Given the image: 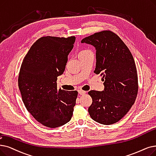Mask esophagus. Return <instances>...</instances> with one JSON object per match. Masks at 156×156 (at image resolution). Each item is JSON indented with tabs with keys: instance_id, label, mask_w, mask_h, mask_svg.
<instances>
[{
	"instance_id": "esophagus-1",
	"label": "esophagus",
	"mask_w": 156,
	"mask_h": 156,
	"mask_svg": "<svg viewBox=\"0 0 156 156\" xmlns=\"http://www.w3.org/2000/svg\"><path fill=\"white\" fill-rule=\"evenodd\" d=\"M78 93L80 94V95H83L86 93L85 91L84 90H78Z\"/></svg>"
}]
</instances>
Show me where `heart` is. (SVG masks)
Wrapping results in <instances>:
<instances>
[{
  "instance_id": "b5f03b06",
  "label": "heart",
  "mask_w": 156,
  "mask_h": 156,
  "mask_svg": "<svg viewBox=\"0 0 156 156\" xmlns=\"http://www.w3.org/2000/svg\"><path fill=\"white\" fill-rule=\"evenodd\" d=\"M89 51H89V50H82V51H81V52H80V55H82V54H83V53H85L89 52Z\"/></svg>"
}]
</instances>
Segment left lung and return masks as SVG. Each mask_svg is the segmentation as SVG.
<instances>
[{
    "label": "left lung",
    "mask_w": 156,
    "mask_h": 156,
    "mask_svg": "<svg viewBox=\"0 0 156 156\" xmlns=\"http://www.w3.org/2000/svg\"><path fill=\"white\" fill-rule=\"evenodd\" d=\"M82 43L96 50L95 73L103 76L104 90H90L89 108L90 117L101 124L110 125L123 118L136 99L138 81L132 54L122 39L110 30H103L85 37Z\"/></svg>",
    "instance_id": "left-lung-1"
}]
</instances>
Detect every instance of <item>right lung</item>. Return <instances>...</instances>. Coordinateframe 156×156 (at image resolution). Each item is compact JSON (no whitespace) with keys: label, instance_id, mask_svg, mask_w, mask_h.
<instances>
[{"label":"right lung","instance_id":"obj_1","mask_svg":"<svg viewBox=\"0 0 156 156\" xmlns=\"http://www.w3.org/2000/svg\"><path fill=\"white\" fill-rule=\"evenodd\" d=\"M76 37L44 36L32 44L24 57L18 87L27 110L43 126L55 128L71 120L78 92L57 89L67 56Z\"/></svg>","mask_w":156,"mask_h":156}]
</instances>
